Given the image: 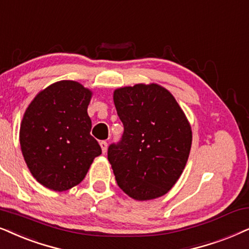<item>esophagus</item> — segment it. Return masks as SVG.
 I'll return each instance as SVG.
<instances>
[{
    "label": "esophagus",
    "mask_w": 249,
    "mask_h": 249,
    "mask_svg": "<svg viewBox=\"0 0 249 249\" xmlns=\"http://www.w3.org/2000/svg\"><path fill=\"white\" fill-rule=\"evenodd\" d=\"M100 147L102 149V152H104V154H106V152H107V149H108L107 141H101L100 142Z\"/></svg>",
    "instance_id": "obj_1"
}]
</instances>
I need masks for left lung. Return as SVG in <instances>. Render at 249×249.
<instances>
[{
	"mask_svg": "<svg viewBox=\"0 0 249 249\" xmlns=\"http://www.w3.org/2000/svg\"><path fill=\"white\" fill-rule=\"evenodd\" d=\"M124 133L108 148L118 187L135 200L164 196L177 183L190 154L192 132L170 91L158 84L115 90Z\"/></svg>",
	"mask_w": 249,
	"mask_h": 249,
	"instance_id": "left-lung-1",
	"label": "left lung"
}]
</instances>
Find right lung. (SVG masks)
<instances>
[{
    "instance_id": "right-lung-1",
    "label": "right lung",
    "mask_w": 249,
    "mask_h": 249,
    "mask_svg": "<svg viewBox=\"0 0 249 249\" xmlns=\"http://www.w3.org/2000/svg\"><path fill=\"white\" fill-rule=\"evenodd\" d=\"M92 92L75 81L53 83L36 95L20 125V147L36 181L53 191L81 183L101 155L90 134Z\"/></svg>"
}]
</instances>
